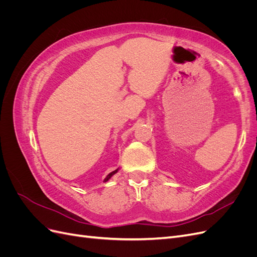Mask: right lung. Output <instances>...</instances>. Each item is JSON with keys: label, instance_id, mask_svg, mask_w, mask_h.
Returning a JSON list of instances; mask_svg holds the SVG:
<instances>
[{"label": "right lung", "instance_id": "add662e5", "mask_svg": "<svg viewBox=\"0 0 257 257\" xmlns=\"http://www.w3.org/2000/svg\"><path fill=\"white\" fill-rule=\"evenodd\" d=\"M116 172H118V169H115V170H113V172H112V173H110L109 175H108V176H107V177L105 178V180H104V181L106 182V181H108V180H109V179H110V178H111V177H112V176H113V175H114V174H115Z\"/></svg>", "mask_w": 257, "mask_h": 257}]
</instances>
